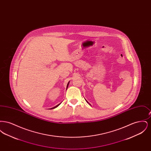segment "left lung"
<instances>
[{
  "label": "left lung",
  "instance_id": "8db88e82",
  "mask_svg": "<svg viewBox=\"0 0 151 151\" xmlns=\"http://www.w3.org/2000/svg\"><path fill=\"white\" fill-rule=\"evenodd\" d=\"M86 102H88V101H86Z\"/></svg>",
  "mask_w": 151,
  "mask_h": 151
}]
</instances>
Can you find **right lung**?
<instances>
[{"label":"right lung","instance_id":"obj_1","mask_svg":"<svg viewBox=\"0 0 151 151\" xmlns=\"http://www.w3.org/2000/svg\"><path fill=\"white\" fill-rule=\"evenodd\" d=\"M69 83H70V82H68V84H67V88H68V84H69ZM60 104H58V105H57V106H54V107H53V108H51V109H54V108H57V107H58V106H59V105H60Z\"/></svg>","mask_w":151,"mask_h":151}]
</instances>
